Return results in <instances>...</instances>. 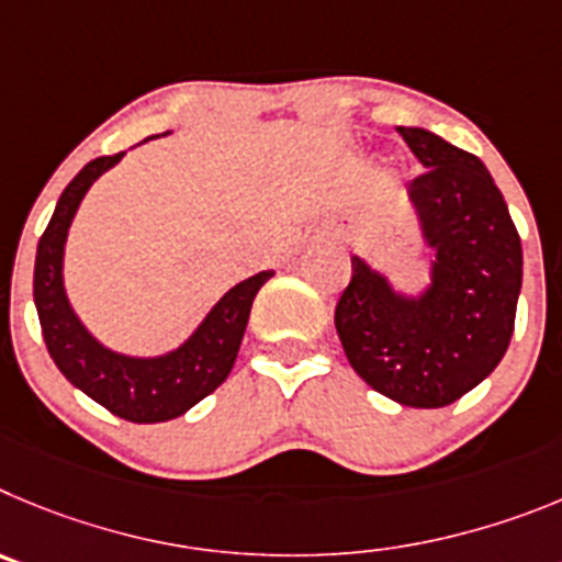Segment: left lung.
<instances>
[{"mask_svg":"<svg viewBox=\"0 0 562 562\" xmlns=\"http://www.w3.org/2000/svg\"><path fill=\"white\" fill-rule=\"evenodd\" d=\"M423 168L406 190L428 280L403 291L352 255L336 307L344 356L389 401L442 408L498 367L513 338L524 274L520 237L482 159L426 128L403 125Z\"/></svg>","mask_w":562,"mask_h":562,"instance_id":"left-lung-1","label":"left lung"}]
</instances>
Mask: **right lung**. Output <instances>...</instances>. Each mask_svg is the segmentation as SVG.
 Wrapping results in <instances>:
<instances>
[{
	"label": "right lung",
	"mask_w": 562,
	"mask_h": 562,
	"mask_svg": "<svg viewBox=\"0 0 562 562\" xmlns=\"http://www.w3.org/2000/svg\"><path fill=\"white\" fill-rule=\"evenodd\" d=\"M123 156H100L89 161L60 193L35 251L33 300L49 358L60 375L117 417L131 423H165L190 412L229 378L249 325L251 302L274 271H260L229 288L173 350L159 356H131L105 347L69 302L64 285V251L80 201Z\"/></svg>",
	"instance_id": "obj_1"
}]
</instances>
